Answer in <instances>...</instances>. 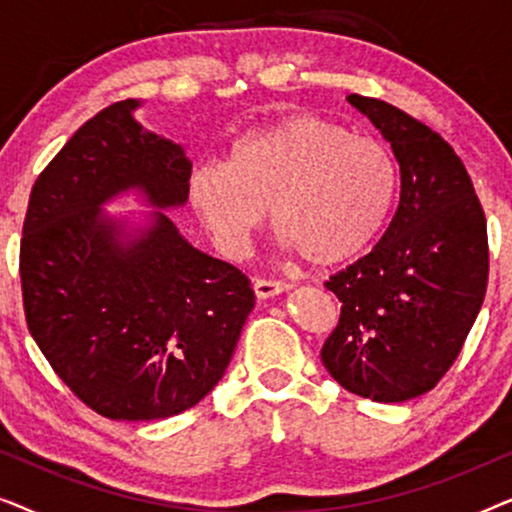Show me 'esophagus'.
<instances>
[{
    "label": "esophagus",
    "instance_id": "obj_1",
    "mask_svg": "<svg viewBox=\"0 0 512 512\" xmlns=\"http://www.w3.org/2000/svg\"><path fill=\"white\" fill-rule=\"evenodd\" d=\"M289 289H291V284L275 282V279H256L254 282V293H256V298H261V300L279 296V293H284Z\"/></svg>",
    "mask_w": 512,
    "mask_h": 512
}]
</instances>
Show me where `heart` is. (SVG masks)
Returning a JSON list of instances; mask_svg holds the SVG:
<instances>
[{"mask_svg":"<svg viewBox=\"0 0 512 512\" xmlns=\"http://www.w3.org/2000/svg\"><path fill=\"white\" fill-rule=\"evenodd\" d=\"M396 186L394 156L377 139L291 114L237 137L226 163L193 167L186 195L223 254H247L270 205L282 247L333 268L373 247Z\"/></svg>","mask_w":512,"mask_h":512,"instance_id":"heart-1","label":"heart"}]
</instances>
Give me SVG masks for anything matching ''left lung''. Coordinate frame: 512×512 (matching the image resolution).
<instances>
[{
    "instance_id": "obj_1",
    "label": "left lung",
    "mask_w": 512,
    "mask_h": 512,
    "mask_svg": "<svg viewBox=\"0 0 512 512\" xmlns=\"http://www.w3.org/2000/svg\"><path fill=\"white\" fill-rule=\"evenodd\" d=\"M391 144L401 200L373 251L326 282L342 303L321 347L335 382L377 403L436 387L487 291V221L473 181L429 125L375 97L349 95Z\"/></svg>"
}]
</instances>
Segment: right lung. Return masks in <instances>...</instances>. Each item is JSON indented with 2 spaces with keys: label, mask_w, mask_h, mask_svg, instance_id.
Segmentation results:
<instances>
[{
  "label": "right lung",
  "mask_w": 512,
  "mask_h": 512,
  "mask_svg": "<svg viewBox=\"0 0 512 512\" xmlns=\"http://www.w3.org/2000/svg\"><path fill=\"white\" fill-rule=\"evenodd\" d=\"M102 109L34 181L20 240L25 319L88 408L151 422L198 405L226 373L254 310L249 279L195 249L165 212L188 202L193 163L135 118ZM153 213L103 212L123 194Z\"/></svg>",
  "instance_id": "obj_1"
}]
</instances>
